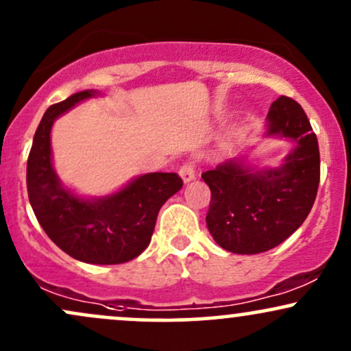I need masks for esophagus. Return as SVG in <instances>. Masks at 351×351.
I'll use <instances>...</instances> for the list:
<instances>
[{"label": "esophagus", "mask_w": 351, "mask_h": 351, "mask_svg": "<svg viewBox=\"0 0 351 351\" xmlns=\"http://www.w3.org/2000/svg\"><path fill=\"white\" fill-rule=\"evenodd\" d=\"M180 176L183 178L184 183L191 181L196 176V165L195 162H186L183 163V167L180 168Z\"/></svg>", "instance_id": "1"}]
</instances>
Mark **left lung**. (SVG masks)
<instances>
[{
  "instance_id": "left-lung-1",
  "label": "left lung",
  "mask_w": 351,
  "mask_h": 351,
  "mask_svg": "<svg viewBox=\"0 0 351 351\" xmlns=\"http://www.w3.org/2000/svg\"><path fill=\"white\" fill-rule=\"evenodd\" d=\"M269 135L280 134L295 148L277 170L251 173L229 160L201 175L211 189L209 232L229 252L259 254L284 243L307 219L320 183V152L304 108L291 97L274 100Z\"/></svg>"
}]
</instances>
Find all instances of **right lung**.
Listing matches in <instances>:
<instances>
[{"instance_id": "add662e5", "label": "right lung", "mask_w": 351, "mask_h": 351, "mask_svg": "<svg viewBox=\"0 0 351 351\" xmlns=\"http://www.w3.org/2000/svg\"><path fill=\"white\" fill-rule=\"evenodd\" d=\"M94 92L82 90L46 110L27 156L29 203L58 247L87 264H123L150 244L165 201L183 186L176 173H148L104 199L75 198L60 186L51 165V127L60 114Z\"/></svg>"}]
</instances>
